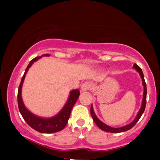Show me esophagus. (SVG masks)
<instances>
[{
    "label": "esophagus",
    "instance_id": "esophagus-1",
    "mask_svg": "<svg viewBox=\"0 0 160 160\" xmlns=\"http://www.w3.org/2000/svg\"><path fill=\"white\" fill-rule=\"evenodd\" d=\"M91 87H92V85L89 84V83L85 82L82 85V87H81V91L82 92L87 91L89 90V89H90Z\"/></svg>",
    "mask_w": 160,
    "mask_h": 160
}]
</instances>
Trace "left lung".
Masks as SVG:
<instances>
[{"instance_id": "obj_1", "label": "left lung", "mask_w": 160, "mask_h": 160, "mask_svg": "<svg viewBox=\"0 0 160 160\" xmlns=\"http://www.w3.org/2000/svg\"><path fill=\"white\" fill-rule=\"evenodd\" d=\"M133 68L136 70V71L138 72L140 76H141V77L142 78V83H143V88H144V91H143V100H142V105H141V109H140L138 113V114L136 116V117H135V119L133 120L132 122H131L130 124H128V125L126 126H124V127H122V128H111V127H109L107 125V124H104L103 122H102L100 120L98 119V118L96 117L95 112H94V110H93V107L92 106H91V108H90V113H91V116L92 117V119L94 120V122H95V123L97 124L98 128L100 129H101L102 130L105 131V132H114V133H118V132H125V131L128 130H130L131 128H133V127L135 126V124L137 123L138 121L140 119V118L143 114L144 111H145V108H146V93H147V90H146V82H145V80H144V76H143V72H142V70L141 68H140L138 65L137 64H135L133 65Z\"/></svg>"}]
</instances>
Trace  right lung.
Returning <instances> with one entry per match:
<instances>
[{"label":"right lung","mask_w":160,"mask_h":160,"mask_svg":"<svg viewBox=\"0 0 160 160\" xmlns=\"http://www.w3.org/2000/svg\"><path fill=\"white\" fill-rule=\"evenodd\" d=\"M42 56H50L49 54H43ZM42 56L36 57L34 59L30 61L28 64L27 68H26L25 73L22 78L20 84L19 86L18 89V94H17V102H18V107L19 112L21 115L22 116L23 119L27 122L28 125L31 127L35 130L38 131L39 132L42 133H53L57 132L59 131L62 130L66 126L68 121V119L71 115V112L72 108L77 101L78 97H79L80 92L78 89H73L71 91L68 100H67L66 103L63 107L62 110L59 112L56 116L51 118H42L37 117L34 115L30 111H29L26 108V107L24 105L22 98V87L24 79L25 78V75L27 73L28 69L33 64L34 62H36L39 59L42 58Z\"/></svg>","instance_id":"1"}]
</instances>
